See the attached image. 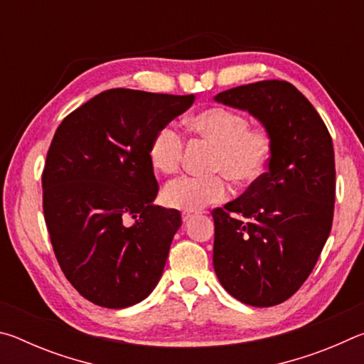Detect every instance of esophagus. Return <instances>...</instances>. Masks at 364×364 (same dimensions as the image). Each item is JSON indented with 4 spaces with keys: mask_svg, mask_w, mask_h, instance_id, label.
<instances>
[{
    "mask_svg": "<svg viewBox=\"0 0 364 364\" xmlns=\"http://www.w3.org/2000/svg\"><path fill=\"white\" fill-rule=\"evenodd\" d=\"M194 217V213H189V212H183V215H181V218H183V221L184 223H188V221Z\"/></svg>",
    "mask_w": 364,
    "mask_h": 364,
    "instance_id": "obj_1",
    "label": "esophagus"
}]
</instances>
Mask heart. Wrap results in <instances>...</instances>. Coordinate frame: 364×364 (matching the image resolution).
Returning a JSON list of instances; mask_svg holds the SVG:
<instances>
[{"mask_svg":"<svg viewBox=\"0 0 364 364\" xmlns=\"http://www.w3.org/2000/svg\"><path fill=\"white\" fill-rule=\"evenodd\" d=\"M189 130L217 146L212 176H181L164 189V202L176 210L200 212L207 205L223 202L230 196L224 176L239 184H250L262 178L268 167L273 139L262 125L249 127L244 114L230 107H208L188 119ZM184 138L173 127L159 128L149 144V160L160 173H173L183 159ZM225 174L223 176V173Z\"/></svg>","mask_w":364,"mask_h":364,"instance_id":"b5f03b06","label":"heart"}]
</instances>
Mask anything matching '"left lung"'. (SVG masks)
I'll return each mask as SVG.
<instances>
[{
    "label": "left lung",
    "mask_w": 364,
    "mask_h": 364,
    "mask_svg": "<svg viewBox=\"0 0 364 364\" xmlns=\"http://www.w3.org/2000/svg\"><path fill=\"white\" fill-rule=\"evenodd\" d=\"M215 101L249 110L273 139L267 173L212 212L215 273L242 304L279 305L310 276L331 232V134L311 102L284 80L236 86Z\"/></svg>",
    "instance_id": "obj_1"
}]
</instances>
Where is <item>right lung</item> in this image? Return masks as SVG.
<instances>
[{
    "mask_svg": "<svg viewBox=\"0 0 364 364\" xmlns=\"http://www.w3.org/2000/svg\"><path fill=\"white\" fill-rule=\"evenodd\" d=\"M196 100L114 88L58 127L43 168V212L54 255L86 300L125 308L157 286L181 226L175 208L154 205V134Z\"/></svg>",
    "mask_w": 364,
    "mask_h": 364,
    "instance_id": "1",
    "label": "right lung"
}]
</instances>
